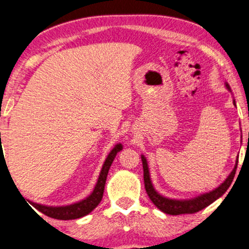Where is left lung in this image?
<instances>
[{
    "label": "left lung",
    "mask_w": 249,
    "mask_h": 249,
    "mask_svg": "<svg viewBox=\"0 0 249 249\" xmlns=\"http://www.w3.org/2000/svg\"><path fill=\"white\" fill-rule=\"evenodd\" d=\"M225 88L231 92V88H230V85L228 84L227 82H225ZM232 104L233 106L236 107L235 100H232ZM141 159H142V165H143V178H144L145 192H147L149 199L152 200V202L154 203V205L157 206L161 212L166 213V214L177 215V214H184V213L199 212L200 210H203V208L207 207L208 205H211V203L214 202L215 200L219 199L220 196H223L224 193L229 189L233 177H235L236 169H237L238 155H237V159H236L235 166H233L232 171L230 172V175L228 176L227 178H225L224 182L220 183L217 188L210 190V192L202 193V194L189 197V199H172V197H167L165 196V195L160 194V193L155 189L154 185H153L147 158H145L143 154H141Z\"/></svg>",
    "instance_id": "obj_1"
}]
</instances>
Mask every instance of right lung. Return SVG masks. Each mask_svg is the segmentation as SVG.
Listing matches in <instances>:
<instances>
[{"label":"right lung","instance_id":"1","mask_svg":"<svg viewBox=\"0 0 249 249\" xmlns=\"http://www.w3.org/2000/svg\"><path fill=\"white\" fill-rule=\"evenodd\" d=\"M0 137H1V134H0ZM122 149H123L122 143H117V144L112 148V150L108 153L106 160H105L104 165H102V169L101 171H100L99 178H97V182L96 184H95L94 189H92L91 194L88 195L85 199L80 200V201H77L74 203H70V205H64V206H48V205H42V203L29 201V200H27V202L34 206V207L36 208V210H38L39 212H42L43 214L48 215V217L54 218V219H60V220L77 219V218H82L84 217V215L89 214V213L91 212L92 210H95V208L97 207V205L101 202L102 196H104L105 184H106V179H107V175H108V171H109V167L110 165H112L114 158L117 157V154ZM3 157H4L3 152H2L1 149L0 158L3 159Z\"/></svg>","mask_w":249,"mask_h":249}]
</instances>
